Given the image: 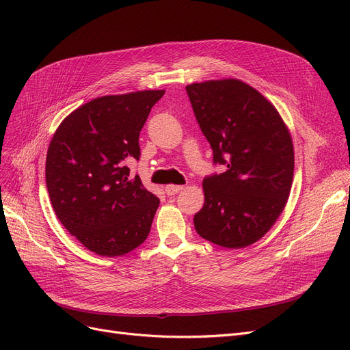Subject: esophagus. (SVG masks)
<instances>
[{
	"mask_svg": "<svg viewBox=\"0 0 350 350\" xmlns=\"http://www.w3.org/2000/svg\"><path fill=\"white\" fill-rule=\"evenodd\" d=\"M183 189V186H176V185H169V186H165L164 187V191H165V194L167 196H174V194H177V193H180Z\"/></svg>",
	"mask_w": 350,
	"mask_h": 350,
	"instance_id": "obj_1",
	"label": "esophagus"
}]
</instances>
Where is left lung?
I'll use <instances>...</instances> for the list:
<instances>
[{"label": "left lung", "mask_w": 350, "mask_h": 350, "mask_svg": "<svg viewBox=\"0 0 350 350\" xmlns=\"http://www.w3.org/2000/svg\"><path fill=\"white\" fill-rule=\"evenodd\" d=\"M186 90L214 164L227 165L203 180L196 231L219 247H248L285 208L293 178L292 137L273 105L241 81H207Z\"/></svg>", "instance_id": "obj_1"}]
</instances>
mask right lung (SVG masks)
I'll list each match as a JSON object with an SVG mask.
<instances>
[{
    "label": "right lung",
    "mask_w": 350,
    "mask_h": 350,
    "mask_svg": "<svg viewBox=\"0 0 350 350\" xmlns=\"http://www.w3.org/2000/svg\"><path fill=\"white\" fill-rule=\"evenodd\" d=\"M163 95L96 98L66 116L49 143L45 178L53 211L98 255H124L150 232L160 200L131 176L126 160H139L140 131Z\"/></svg>",
    "instance_id": "obj_1"
}]
</instances>
